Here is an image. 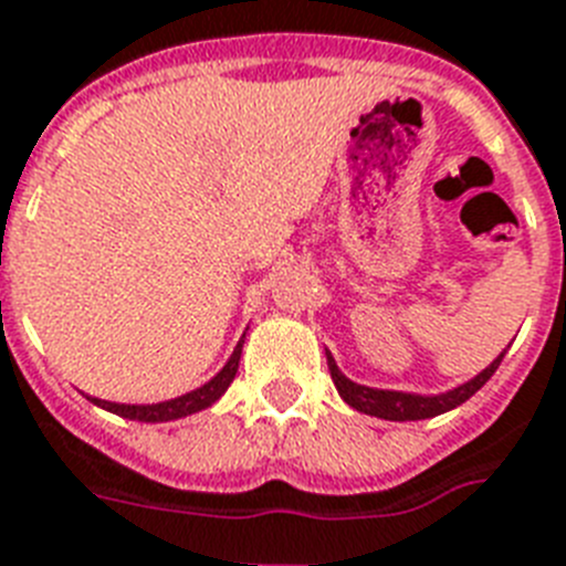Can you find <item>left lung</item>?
<instances>
[{
	"instance_id": "1",
	"label": "left lung",
	"mask_w": 566,
	"mask_h": 566,
	"mask_svg": "<svg viewBox=\"0 0 566 566\" xmlns=\"http://www.w3.org/2000/svg\"><path fill=\"white\" fill-rule=\"evenodd\" d=\"M503 356H506V349H503L501 356L494 358L483 373L465 381V385L454 387V390H448V394L440 396H419V394H401V390H378V387H364L356 385V381H349L344 373L338 370V364L335 358L326 353V364H329V376H333L335 387H338L340 399L347 401L349 408L361 410V413H370V417L387 419V422H417V419H431L440 417L446 410H454L457 405H462L465 399L478 394L480 387L494 376V370L501 367Z\"/></svg>"
}]
</instances>
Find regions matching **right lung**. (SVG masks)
I'll return each mask as SVG.
<instances>
[{
	"instance_id": "1",
	"label": "right lung",
	"mask_w": 566,
	"mask_h": 566,
	"mask_svg": "<svg viewBox=\"0 0 566 566\" xmlns=\"http://www.w3.org/2000/svg\"><path fill=\"white\" fill-rule=\"evenodd\" d=\"M242 340H245V335L240 338V344H237V349H233V356L228 358L226 367L210 378L208 385L196 387V390L179 396V399L158 401V405H118V401L92 399V396H88V399L95 401L97 408L109 410V413H118V417L124 419H135V422H172V419L199 413V410L210 408L219 396L226 394L228 385H231L233 376H237V367H240V356H242Z\"/></svg>"
}]
</instances>
